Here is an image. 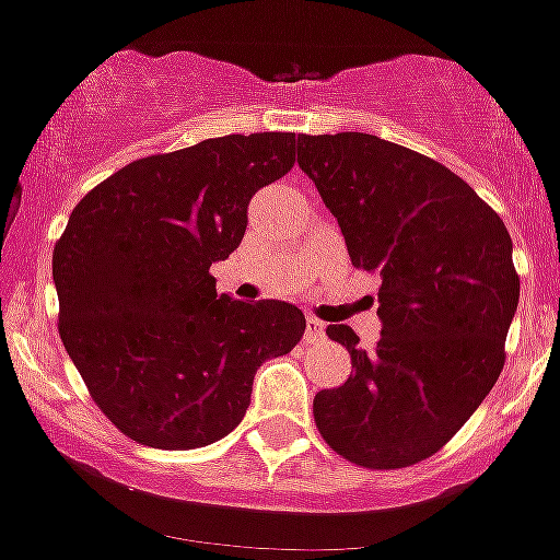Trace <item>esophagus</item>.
<instances>
[{"label":"esophagus","instance_id":"34e87169","mask_svg":"<svg viewBox=\"0 0 560 560\" xmlns=\"http://www.w3.org/2000/svg\"><path fill=\"white\" fill-rule=\"evenodd\" d=\"M324 329H326V326L320 324L318 318L307 315V329H304V340H307V342H318L320 337H324Z\"/></svg>","mask_w":560,"mask_h":560}]
</instances>
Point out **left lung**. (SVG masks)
Here are the masks:
<instances>
[{
  "label": "left lung",
  "mask_w": 560,
  "mask_h": 560,
  "mask_svg": "<svg viewBox=\"0 0 560 560\" xmlns=\"http://www.w3.org/2000/svg\"><path fill=\"white\" fill-rule=\"evenodd\" d=\"M296 163L337 218L353 267L381 272L373 351L351 326H326L353 370L315 395V424L357 466H413L501 375L520 299L512 236L446 165L378 136H299Z\"/></svg>",
  "instance_id": "obj_1"
}]
</instances>
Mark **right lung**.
Here are the masks:
<instances>
[{
    "instance_id": "1",
    "label": "right lung",
    "mask_w": 560,
    "mask_h": 560,
    "mask_svg": "<svg viewBox=\"0 0 560 560\" xmlns=\"http://www.w3.org/2000/svg\"><path fill=\"white\" fill-rule=\"evenodd\" d=\"M293 132L207 138L125 165L70 214L54 247L59 335L127 439L214 444L245 417L256 370L302 340V310L231 299L209 275L240 247L250 198L293 168Z\"/></svg>"
}]
</instances>
